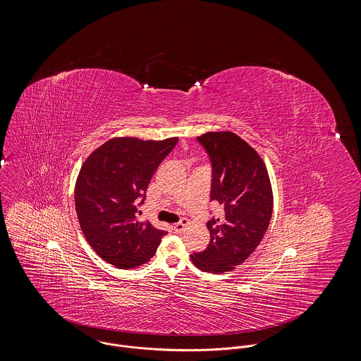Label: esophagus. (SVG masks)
<instances>
[{"label":"esophagus","mask_w":361,"mask_h":361,"mask_svg":"<svg viewBox=\"0 0 361 361\" xmlns=\"http://www.w3.org/2000/svg\"><path fill=\"white\" fill-rule=\"evenodd\" d=\"M186 224H188V221H186V220H180L179 223H175L172 228H173V231H175V233H178V234H179V233H182V231L185 230Z\"/></svg>","instance_id":"esophagus-1"}]
</instances>
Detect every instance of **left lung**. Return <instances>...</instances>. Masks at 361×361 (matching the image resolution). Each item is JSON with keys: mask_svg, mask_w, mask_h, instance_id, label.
<instances>
[{"mask_svg": "<svg viewBox=\"0 0 361 361\" xmlns=\"http://www.w3.org/2000/svg\"><path fill=\"white\" fill-rule=\"evenodd\" d=\"M197 142L212 165L210 199L224 207V214L207 221L210 243L190 258L204 272L223 274L244 262L261 243L272 216V190L264 161L238 135L207 133Z\"/></svg>", "mask_w": 361, "mask_h": 361, "instance_id": "8db88e82", "label": "left lung"}]
</instances>
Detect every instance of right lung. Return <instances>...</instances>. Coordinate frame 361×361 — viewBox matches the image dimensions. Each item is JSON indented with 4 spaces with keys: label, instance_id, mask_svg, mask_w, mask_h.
Returning a JSON list of instances; mask_svg holds the SVG:
<instances>
[{
    "label": "right lung",
    "instance_id": "obj_1",
    "mask_svg": "<svg viewBox=\"0 0 361 361\" xmlns=\"http://www.w3.org/2000/svg\"><path fill=\"white\" fill-rule=\"evenodd\" d=\"M176 142L113 138L85 161L75 188L76 213L87 243L109 264L131 269L157 252L166 231L138 220V207Z\"/></svg>",
    "mask_w": 361,
    "mask_h": 361
}]
</instances>
